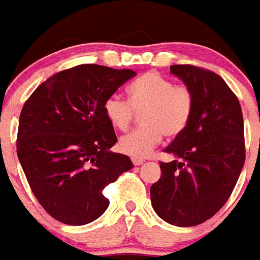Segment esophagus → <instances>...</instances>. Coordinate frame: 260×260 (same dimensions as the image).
<instances>
[{"mask_svg": "<svg viewBox=\"0 0 260 260\" xmlns=\"http://www.w3.org/2000/svg\"><path fill=\"white\" fill-rule=\"evenodd\" d=\"M132 161H133V164H134V165H136V166H140V165H142L143 162H145V159H143V158H137V157H133Z\"/></svg>", "mask_w": 260, "mask_h": 260, "instance_id": "obj_1", "label": "esophagus"}]
</instances>
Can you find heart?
<instances>
[{"mask_svg": "<svg viewBox=\"0 0 260 260\" xmlns=\"http://www.w3.org/2000/svg\"><path fill=\"white\" fill-rule=\"evenodd\" d=\"M128 102L111 95L103 110L111 126L126 130L133 119V109L142 111L145 126L133 130L119 140V149L132 157H146L162 141V137L180 136L193 113V95L184 86H174L169 79L147 72L128 86Z\"/></svg>", "mask_w": 260, "mask_h": 260, "instance_id": "1", "label": "heart"}]
</instances>
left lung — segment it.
I'll use <instances>...</instances> for the list:
<instances>
[{
	"label": "left lung",
	"mask_w": 260,
	"mask_h": 260,
	"mask_svg": "<svg viewBox=\"0 0 260 260\" xmlns=\"http://www.w3.org/2000/svg\"><path fill=\"white\" fill-rule=\"evenodd\" d=\"M170 74L192 92L193 113L164 150L174 158L159 164L151 205L166 223L193 227L220 211L238 182L246 159L243 114L236 95L215 72L177 64Z\"/></svg>",
	"instance_id": "left-lung-1"
}]
</instances>
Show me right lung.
Returning a JSON list of instances; mask_svg holds the SVG:
<instances>
[{
	"label": "right lung",
	"instance_id": "obj_1",
	"mask_svg": "<svg viewBox=\"0 0 260 260\" xmlns=\"http://www.w3.org/2000/svg\"><path fill=\"white\" fill-rule=\"evenodd\" d=\"M136 75L80 64L47 79L25 102L18 159L41 207L61 223L101 217L110 203L102 190L134 168L127 155L110 150L118 140L103 106Z\"/></svg>",
	"mask_w": 260,
	"mask_h": 260
}]
</instances>
